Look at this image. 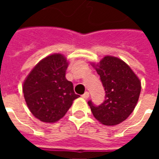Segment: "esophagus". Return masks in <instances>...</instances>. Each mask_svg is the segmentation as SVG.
<instances>
[{
	"label": "esophagus",
	"instance_id": "esophagus-1",
	"mask_svg": "<svg viewBox=\"0 0 159 159\" xmlns=\"http://www.w3.org/2000/svg\"><path fill=\"white\" fill-rule=\"evenodd\" d=\"M82 97H83V99H88V98H89V92H85V93H83V95H82Z\"/></svg>",
	"mask_w": 159,
	"mask_h": 159
}]
</instances>
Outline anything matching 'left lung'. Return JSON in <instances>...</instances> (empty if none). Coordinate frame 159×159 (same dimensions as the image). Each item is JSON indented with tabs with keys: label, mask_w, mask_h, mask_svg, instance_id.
I'll return each mask as SVG.
<instances>
[{
	"label": "left lung",
	"mask_w": 159,
	"mask_h": 159,
	"mask_svg": "<svg viewBox=\"0 0 159 159\" xmlns=\"http://www.w3.org/2000/svg\"><path fill=\"white\" fill-rule=\"evenodd\" d=\"M95 70L106 96L103 103L98 107L91 100L88 104L99 122L108 126L117 125L133 112L140 97V81L126 63L112 56L104 57Z\"/></svg>",
	"instance_id": "1"
}]
</instances>
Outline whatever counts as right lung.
<instances>
[{"mask_svg":"<svg viewBox=\"0 0 159 159\" xmlns=\"http://www.w3.org/2000/svg\"><path fill=\"white\" fill-rule=\"evenodd\" d=\"M68 62L54 53L42 59L24 82L23 93L30 112L44 123L62 118L78 98L73 84L66 78Z\"/></svg>","mask_w":159,"mask_h":159,"instance_id":"add662e5","label":"right lung"}]
</instances>
